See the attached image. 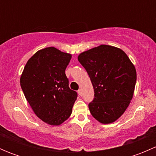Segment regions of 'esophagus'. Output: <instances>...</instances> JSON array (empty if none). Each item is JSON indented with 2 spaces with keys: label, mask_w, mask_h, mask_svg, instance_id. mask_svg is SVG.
Returning a JSON list of instances; mask_svg holds the SVG:
<instances>
[{
  "label": "esophagus",
  "mask_w": 156,
  "mask_h": 156,
  "mask_svg": "<svg viewBox=\"0 0 156 156\" xmlns=\"http://www.w3.org/2000/svg\"><path fill=\"white\" fill-rule=\"evenodd\" d=\"M78 95H79V96L82 95V90H81V89L78 90Z\"/></svg>",
  "instance_id": "34e87169"
}]
</instances>
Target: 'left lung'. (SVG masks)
<instances>
[{
    "mask_svg": "<svg viewBox=\"0 0 156 156\" xmlns=\"http://www.w3.org/2000/svg\"><path fill=\"white\" fill-rule=\"evenodd\" d=\"M78 59L94 87V98L88 105L91 115L102 124L115 122L133 98L134 66L123 50L105 44L83 52Z\"/></svg>",
    "mask_w": 156,
    "mask_h": 156,
    "instance_id": "left-lung-1",
    "label": "left lung"
}]
</instances>
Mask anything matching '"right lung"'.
Listing matches in <instances>:
<instances>
[{
	"label": "right lung",
	"mask_w": 156,
	"mask_h": 156,
	"mask_svg": "<svg viewBox=\"0 0 156 156\" xmlns=\"http://www.w3.org/2000/svg\"><path fill=\"white\" fill-rule=\"evenodd\" d=\"M72 55L53 47L36 52L28 60L20 85L36 115L50 125L69 119L78 94L69 87L65 71Z\"/></svg>",
	"instance_id": "1"
}]
</instances>
